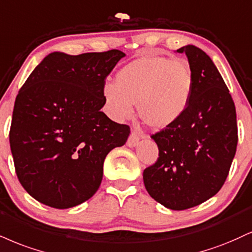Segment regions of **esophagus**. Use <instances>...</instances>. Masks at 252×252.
<instances>
[{
  "mask_svg": "<svg viewBox=\"0 0 252 252\" xmlns=\"http://www.w3.org/2000/svg\"><path fill=\"white\" fill-rule=\"evenodd\" d=\"M139 139H141V134H139L138 131H136V130H132L131 134H130L128 141H126V145L130 148L132 147H136L139 143Z\"/></svg>",
  "mask_w": 252,
  "mask_h": 252,
  "instance_id": "obj_1",
  "label": "esophagus"
}]
</instances>
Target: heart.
Masks as SVG:
<instances>
[{
  "mask_svg": "<svg viewBox=\"0 0 252 252\" xmlns=\"http://www.w3.org/2000/svg\"><path fill=\"white\" fill-rule=\"evenodd\" d=\"M196 78L184 60L142 56L118 71L115 82L103 87V97L111 115L128 118L138 103V114L148 126L163 129L183 116L191 102Z\"/></svg>",
  "mask_w": 252,
  "mask_h": 252,
  "instance_id": "b5f03b06",
  "label": "heart"
}]
</instances>
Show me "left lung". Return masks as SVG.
<instances>
[{
  "mask_svg": "<svg viewBox=\"0 0 252 252\" xmlns=\"http://www.w3.org/2000/svg\"><path fill=\"white\" fill-rule=\"evenodd\" d=\"M184 53L196 78L189 108L177 122L151 138L158 147L155 164L143 171L156 202L186 210L208 201L223 187L237 148L236 108L228 87L207 54L195 45Z\"/></svg>",
  "mask_w": 252,
  "mask_h": 252,
  "instance_id": "8db88e82",
  "label": "left lung"
}]
</instances>
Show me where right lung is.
Instances as JSON below:
<instances>
[{
	"mask_svg": "<svg viewBox=\"0 0 252 252\" xmlns=\"http://www.w3.org/2000/svg\"><path fill=\"white\" fill-rule=\"evenodd\" d=\"M123 51L51 53L29 75L15 99L9 142L20 183L48 207H76L101 186L109 151L126 144V124L105 104V78Z\"/></svg>",
	"mask_w": 252,
	"mask_h": 252,
	"instance_id": "1",
	"label": "right lung"
}]
</instances>
